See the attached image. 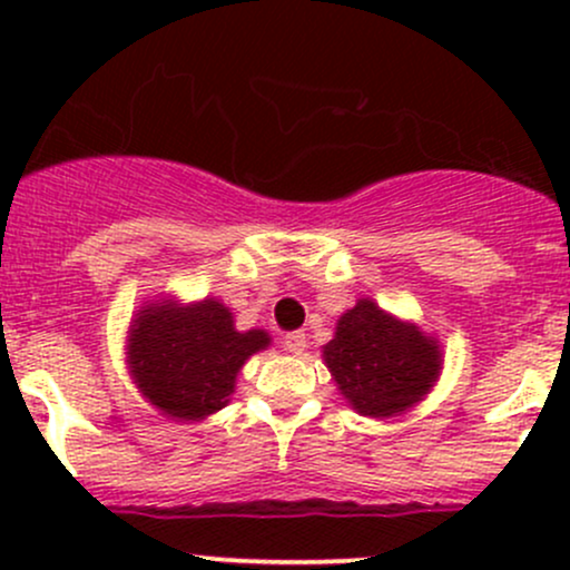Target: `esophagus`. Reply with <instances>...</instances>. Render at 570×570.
<instances>
[{"label":"esophagus","instance_id":"esophagus-1","mask_svg":"<svg viewBox=\"0 0 570 570\" xmlns=\"http://www.w3.org/2000/svg\"><path fill=\"white\" fill-rule=\"evenodd\" d=\"M305 348H307L305 332H289V335L284 337V351L292 353V356H299Z\"/></svg>","mask_w":570,"mask_h":570}]
</instances>
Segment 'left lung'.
<instances>
[{"instance_id":"left-lung-1","label":"left lung","mask_w":570,"mask_h":570,"mask_svg":"<svg viewBox=\"0 0 570 570\" xmlns=\"http://www.w3.org/2000/svg\"><path fill=\"white\" fill-rule=\"evenodd\" d=\"M324 364L358 415L394 417L434 389L442 351L421 326L358 299L337 318L335 337L324 345Z\"/></svg>"}]
</instances>
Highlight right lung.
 Listing matches in <instances>:
<instances>
[{
    "mask_svg": "<svg viewBox=\"0 0 570 570\" xmlns=\"http://www.w3.org/2000/svg\"><path fill=\"white\" fill-rule=\"evenodd\" d=\"M265 330L238 332L230 307L206 297L181 305H144L128 330V367L136 389L174 421H203L225 407L248 356L265 351Z\"/></svg>",
    "mask_w": 570,
    "mask_h": 570,
    "instance_id": "1",
    "label": "right lung"
}]
</instances>
